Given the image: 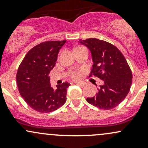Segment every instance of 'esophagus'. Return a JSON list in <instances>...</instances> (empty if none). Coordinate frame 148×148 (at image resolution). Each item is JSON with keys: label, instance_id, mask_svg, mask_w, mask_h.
I'll return each instance as SVG.
<instances>
[{"label": "esophagus", "instance_id": "34e87169", "mask_svg": "<svg viewBox=\"0 0 148 148\" xmlns=\"http://www.w3.org/2000/svg\"><path fill=\"white\" fill-rule=\"evenodd\" d=\"M76 85H79V86H81V87H84L85 86H86V83L85 82H77L76 83Z\"/></svg>", "mask_w": 148, "mask_h": 148}]
</instances>
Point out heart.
Wrapping results in <instances>:
<instances>
[{"instance_id": "heart-1", "label": "heart", "mask_w": 148, "mask_h": 148, "mask_svg": "<svg viewBox=\"0 0 148 148\" xmlns=\"http://www.w3.org/2000/svg\"><path fill=\"white\" fill-rule=\"evenodd\" d=\"M81 77V72H80V71H74V72H72V74H71V78H72V79H79Z\"/></svg>"}]
</instances>
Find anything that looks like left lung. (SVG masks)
I'll use <instances>...</instances> for the list:
<instances>
[{"mask_svg": "<svg viewBox=\"0 0 148 148\" xmlns=\"http://www.w3.org/2000/svg\"><path fill=\"white\" fill-rule=\"evenodd\" d=\"M79 40L91 52L93 64L90 76L103 81L96 95L86 101L100 109H112L125 99L130 90L132 73L130 66L120 51L109 42L96 38Z\"/></svg>", "mask_w": 148, "mask_h": 148, "instance_id": "8db88e82", "label": "left lung"}]
</instances>
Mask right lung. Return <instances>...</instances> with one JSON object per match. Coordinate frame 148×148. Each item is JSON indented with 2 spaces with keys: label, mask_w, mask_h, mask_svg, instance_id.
Segmentation results:
<instances>
[{
  "label": "right lung",
  "mask_w": 148,
  "mask_h": 148,
  "mask_svg": "<svg viewBox=\"0 0 148 148\" xmlns=\"http://www.w3.org/2000/svg\"><path fill=\"white\" fill-rule=\"evenodd\" d=\"M65 42L47 41L36 45L27 53L18 68L16 84L20 95L37 112L56 111L67 100L69 84L62 83L54 90L49 76L56 64L59 50Z\"/></svg>",
  "instance_id": "1"
}]
</instances>
